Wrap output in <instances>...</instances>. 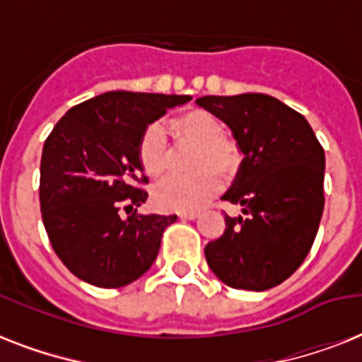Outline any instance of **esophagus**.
<instances>
[{"label": "esophagus", "instance_id": "esophagus-1", "mask_svg": "<svg viewBox=\"0 0 362 362\" xmlns=\"http://www.w3.org/2000/svg\"><path fill=\"white\" fill-rule=\"evenodd\" d=\"M182 218V220H195V218H197V212H180V214H178Z\"/></svg>", "mask_w": 362, "mask_h": 362}]
</instances>
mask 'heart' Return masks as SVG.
I'll return each mask as SVG.
<instances>
[{"label":"heart","mask_w":362,"mask_h":362,"mask_svg":"<svg viewBox=\"0 0 362 362\" xmlns=\"http://www.w3.org/2000/svg\"><path fill=\"white\" fill-rule=\"evenodd\" d=\"M176 141L197 142L193 169H203L192 176H175L159 184L153 192V203L161 210H199L220 192L221 180L216 175L231 176L240 165L237 142L227 139L226 127L216 116L204 110H193L176 116L169 124ZM139 161L150 178H161L167 173V141L159 125H150L139 142Z\"/></svg>","instance_id":"1"}]
</instances>
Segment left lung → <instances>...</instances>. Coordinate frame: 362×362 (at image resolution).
Listing matches in <instances>:
<instances>
[{
  "label": "left lung",
  "mask_w": 362,
  "mask_h": 362,
  "mask_svg": "<svg viewBox=\"0 0 362 362\" xmlns=\"http://www.w3.org/2000/svg\"><path fill=\"white\" fill-rule=\"evenodd\" d=\"M195 103L233 131L240 169L223 201L226 231L204 247L206 263L235 289L264 291L303 264L323 214L325 152L297 110L264 93L206 95Z\"/></svg>",
  "instance_id": "obj_1"
}]
</instances>
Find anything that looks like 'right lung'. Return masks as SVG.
<instances>
[{
    "instance_id": "1",
    "label": "right lung",
    "mask_w": 362,
    "mask_h": 362,
    "mask_svg": "<svg viewBox=\"0 0 362 362\" xmlns=\"http://www.w3.org/2000/svg\"><path fill=\"white\" fill-rule=\"evenodd\" d=\"M189 95L107 92L65 112L42 146V223L54 252L81 280L124 287L158 257L176 216L136 214L148 199L139 142L152 122ZM124 208L127 218H122Z\"/></svg>"
}]
</instances>
